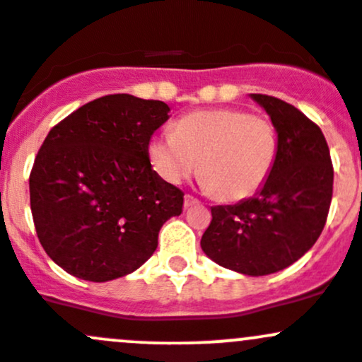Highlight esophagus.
<instances>
[{"mask_svg": "<svg viewBox=\"0 0 362 362\" xmlns=\"http://www.w3.org/2000/svg\"><path fill=\"white\" fill-rule=\"evenodd\" d=\"M198 203L199 202L194 198V196H191V194L184 196V206L185 208H191V206H194V204H198Z\"/></svg>", "mask_w": 362, "mask_h": 362, "instance_id": "1", "label": "esophagus"}]
</instances>
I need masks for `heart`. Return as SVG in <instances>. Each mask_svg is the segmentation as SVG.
<instances>
[{
  "mask_svg": "<svg viewBox=\"0 0 362 362\" xmlns=\"http://www.w3.org/2000/svg\"><path fill=\"white\" fill-rule=\"evenodd\" d=\"M276 154V127L264 117L235 108L187 113L175 122L173 133L158 134L148 144V159L164 182L178 185L198 170L202 187L222 202H240L261 191Z\"/></svg>",
  "mask_w": 362,
  "mask_h": 362,
  "instance_id": "obj_1",
  "label": "heart"
}]
</instances>
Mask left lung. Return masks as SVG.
Returning <instances> with one entry per match:
<instances>
[{
  "instance_id": "1",
  "label": "left lung",
  "mask_w": 362,
  "mask_h": 362,
  "mask_svg": "<svg viewBox=\"0 0 362 362\" xmlns=\"http://www.w3.org/2000/svg\"><path fill=\"white\" fill-rule=\"evenodd\" d=\"M276 127L272 175L249 199L211 208L202 249L222 268L262 276L306 254L326 224L333 198V164L322 131L293 105L250 94Z\"/></svg>"
}]
</instances>
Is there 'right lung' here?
Returning a JSON list of instances; mask_svg holds the SVG:
<instances>
[{"mask_svg": "<svg viewBox=\"0 0 362 362\" xmlns=\"http://www.w3.org/2000/svg\"><path fill=\"white\" fill-rule=\"evenodd\" d=\"M163 101L98 98L50 129L29 199L47 255L76 279L108 282L140 268L159 229L182 214L184 192L152 168L148 144L170 115Z\"/></svg>", "mask_w": 362, "mask_h": 362, "instance_id": "obj_1", "label": "right lung"}]
</instances>
